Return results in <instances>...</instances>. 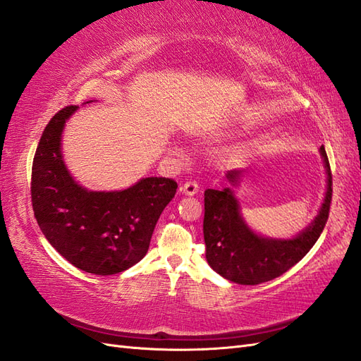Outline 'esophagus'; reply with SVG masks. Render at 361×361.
Listing matches in <instances>:
<instances>
[{
  "label": "esophagus",
  "mask_w": 361,
  "mask_h": 361,
  "mask_svg": "<svg viewBox=\"0 0 361 361\" xmlns=\"http://www.w3.org/2000/svg\"><path fill=\"white\" fill-rule=\"evenodd\" d=\"M198 190H200V186H198L197 181H186L181 186V192L186 193V195H190V197L197 195Z\"/></svg>",
  "instance_id": "esophagus-1"
}]
</instances>
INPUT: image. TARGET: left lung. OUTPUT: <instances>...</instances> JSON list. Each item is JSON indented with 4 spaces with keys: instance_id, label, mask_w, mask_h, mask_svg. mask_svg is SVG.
I'll return each mask as SVG.
<instances>
[{
    "instance_id": "obj_1",
    "label": "left lung",
    "mask_w": 361,
    "mask_h": 361,
    "mask_svg": "<svg viewBox=\"0 0 361 361\" xmlns=\"http://www.w3.org/2000/svg\"><path fill=\"white\" fill-rule=\"evenodd\" d=\"M320 155L328 175L325 200L312 223L291 239L255 233L244 221L232 189H206L202 233L206 259L212 269L230 282L257 285L288 271L311 250L326 224L332 198V175L323 146H320ZM241 173V171H228L226 177L232 186H236Z\"/></svg>"
}]
</instances>
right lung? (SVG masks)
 <instances>
[{
  "instance_id": "obj_1",
  "label": "right lung",
  "mask_w": 361,
  "mask_h": 361,
  "mask_svg": "<svg viewBox=\"0 0 361 361\" xmlns=\"http://www.w3.org/2000/svg\"><path fill=\"white\" fill-rule=\"evenodd\" d=\"M70 105L45 126L32 166V204L47 241L79 270L108 276L142 261L161 212L177 192L172 178L147 177L125 190L82 188L62 159Z\"/></svg>"
}]
</instances>
